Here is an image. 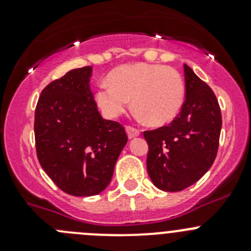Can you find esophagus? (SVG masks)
Returning a JSON list of instances; mask_svg holds the SVG:
<instances>
[{
    "instance_id": "34e87169",
    "label": "esophagus",
    "mask_w": 251,
    "mask_h": 251,
    "mask_svg": "<svg viewBox=\"0 0 251 251\" xmlns=\"http://www.w3.org/2000/svg\"><path fill=\"white\" fill-rule=\"evenodd\" d=\"M127 133L129 138H134V137H138L141 134V130L132 127V126H127Z\"/></svg>"
}]
</instances>
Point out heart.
<instances>
[{
    "instance_id": "heart-1",
    "label": "heart",
    "mask_w": 251,
    "mask_h": 251,
    "mask_svg": "<svg viewBox=\"0 0 251 251\" xmlns=\"http://www.w3.org/2000/svg\"><path fill=\"white\" fill-rule=\"evenodd\" d=\"M186 86L174 68L161 64H129L114 69L109 81H101L95 101L108 118H118L129 108L130 99L141 118L151 124L170 123L181 112Z\"/></svg>"
}]
</instances>
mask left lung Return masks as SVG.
I'll return each instance as SVG.
<instances>
[{
	"label": "left lung",
	"instance_id": "left-lung-1",
	"mask_svg": "<svg viewBox=\"0 0 251 251\" xmlns=\"http://www.w3.org/2000/svg\"><path fill=\"white\" fill-rule=\"evenodd\" d=\"M186 99L168 126L145 130L147 171L159 190L182 191L197 182L216 158L221 110L212 89L185 65Z\"/></svg>",
	"mask_w": 251,
	"mask_h": 251
}]
</instances>
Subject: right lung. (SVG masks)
Returning <instances> with one entry per match:
<instances>
[{
	"mask_svg": "<svg viewBox=\"0 0 251 251\" xmlns=\"http://www.w3.org/2000/svg\"><path fill=\"white\" fill-rule=\"evenodd\" d=\"M90 76L92 66H84L51 81L35 109L37 159L52 182L73 196L100 194L128 141L121 123L101 118Z\"/></svg>",
	"mask_w": 251,
	"mask_h": 251,
	"instance_id": "obj_1",
	"label": "right lung"
}]
</instances>
